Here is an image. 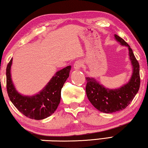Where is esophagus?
I'll return each mask as SVG.
<instances>
[{
  "instance_id": "34e87169",
  "label": "esophagus",
  "mask_w": 148,
  "mask_h": 148,
  "mask_svg": "<svg viewBox=\"0 0 148 148\" xmlns=\"http://www.w3.org/2000/svg\"><path fill=\"white\" fill-rule=\"evenodd\" d=\"M82 65H83V62L81 61H77L74 62V68L76 70H79L82 66Z\"/></svg>"
}]
</instances>
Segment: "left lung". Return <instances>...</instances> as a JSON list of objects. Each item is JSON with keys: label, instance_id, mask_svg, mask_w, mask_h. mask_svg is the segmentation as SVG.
<instances>
[{"label": "left lung", "instance_id": "1", "mask_svg": "<svg viewBox=\"0 0 148 148\" xmlns=\"http://www.w3.org/2000/svg\"><path fill=\"white\" fill-rule=\"evenodd\" d=\"M120 44L129 49V59L132 66L131 79L122 87L117 89L106 88L93 77H86V94L90 102L95 108L103 113H113L124 110L133 100L140 88V66L129 45L121 37L114 35Z\"/></svg>", "mask_w": 148, "mask_h": 148}]
</instances>
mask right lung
<instances>
[{
	"label": "right lung",
	"mask_w": 148,
	"mask_h": 148,
	"mask_svg": "<svg viewBox=\"0 0 148 148\" xmlns=\"http://www.w3.org/2000/svg\"><path fill=\"white\" fill-rule=\"evenodd\" d=\"M12 58L6 68V88L8 97L15 107L30 119L40 120L53 114L61 101V89L69 76L71 66L57 71L38 94L25 96L17 92L11 78Z\"/></svg>",
	"instance_id": "obj_1"
}]
</instances>
